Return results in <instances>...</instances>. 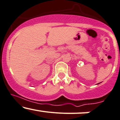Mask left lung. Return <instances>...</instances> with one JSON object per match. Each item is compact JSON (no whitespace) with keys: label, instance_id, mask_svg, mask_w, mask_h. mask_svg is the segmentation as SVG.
I'll list each match as a JSON object with an SVG mask.
<instances>
[{"label":"left lung","instance_id":"left-lung-1","mask_svg":"<svg viewBox=\"0 0 120 120\" xmlns=\"http://www.w3.org/2000/svg\"><path fill=\"white\" fill-rule=\"evenodd\" d=\"M99 83H98V84H99Z\"/></svg>","mask_w":120,"mask_h":120}]
</instances>
